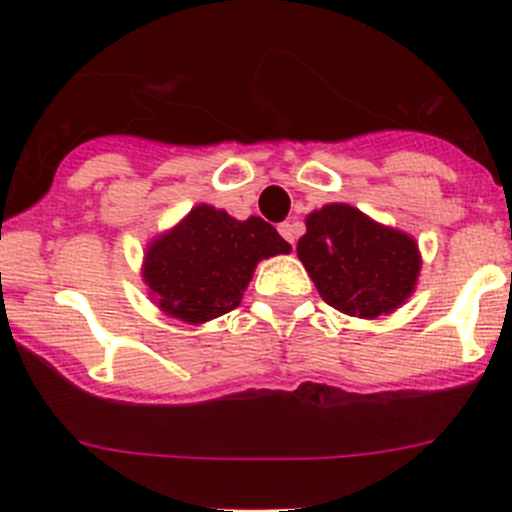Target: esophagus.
Segmentation results:
<instances>
[{"mask_svg": "<svg viewBox=\"0 0 512 512\" xmlns=\"http://www.w3.org/2000/svg\"><path fill=\"white\" fill-rule=\"evenodd\" d=\"M277 230H280V235L285 237L289 245H294V242H297V235L302 232V225L294 223V220H287V223H282Z\"/></svg>", "mask_w": 512, "mask_h": 512, "instance_id": "obj_1", "label": "esophagus"}]
</instances>
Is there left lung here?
I'll return each instance as SVG.
<instances>
[{
  "label": "left lung",
  "mask_w": 512,
  "mask_h": 512,
  "mask_svg": "<svg viewBox=\"0 0 512 512\" xmlns=\"http://www.w3.org/2000/svg\"><path fill=\"white\" fill-rule=\"evenodd\" d=\"M297 255L324 302L361 319L399 309L421 272L414 237L374 223L344 203L307 215Z\"/></svg>",
  "instance_id": "left-lung-1"
}]
</instances>
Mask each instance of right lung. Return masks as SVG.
I'll return each instance as SVG.
<instances>
[{"label": "right lung", "instance_id": "add662e5", "mask_svg": "<svg viewBox=\"0 0 512 512\" xmlns=\"http://www.w3.org/2000/svg\"><path fill=\"white\" fill-rule=\"evenodd\" d=\"M289 250L262 218L235 220L213 205H198L148 245L143 282L168 317L203 324L240 304L257 262Z\"/></svg>", "mask_w": 512, "mask_h": 512}]
</instances>
